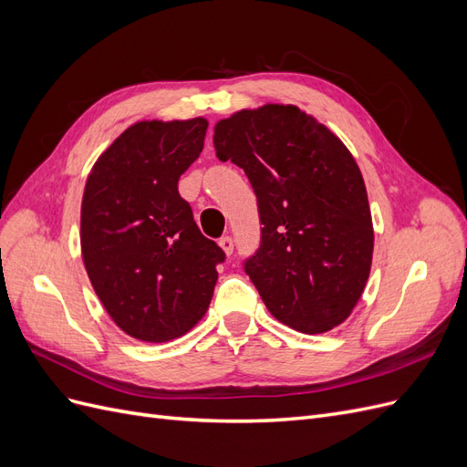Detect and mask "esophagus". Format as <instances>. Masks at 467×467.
<instances>
[{
	"label": "esophagus",
	"instance_id": "34e87169",
	"mask_svg": "<svg viewBox=\"0 0 467 467\" xmlns=\"http://www.w3.org/2000/svg\"><path fill=\"white\" fill-rule=\"evenodd\" d=\"M220 247L225 251V255H232V253H234V239H232V235L220 237Z\"/></svg>",
	"mask_w": 467,
	"mask_h": 467
}]
</instances>
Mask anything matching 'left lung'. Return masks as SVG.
I'll return each mask as SVG.
<instances>
[{"label":"left lung","mask_w":467,"mask_h":467,"mask_svg":"<svg viewBox=\"0 0 467 467\" xmlns=\"http://www.w3.org/2000/svg\"><path fill=\"white\" fill-rule=\"evenodd\" d=\"M220 161L257 196L259 249L244 271L278 321L302 333L343 323L370 275L374 230L350 151L294 105L242 110L214 129Z\"/></svg>","instance_id":"1"}]
</instances>
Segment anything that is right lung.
I'll use <instances>...</instances> for the list:
<instances>
[{"instance_id":"1","label":"right lung","mask_w":467,"mask_h":467,"mask_svg":"<svg viewBox=\"0 0 467 467\" xmlns=\"http://www.w3.org/2000/svg\"><path fill=\"white\" fill-rule=\"evenodd\" d=\"M206 129L204 119L130 126L99 158L83 192L89 280L109 316L140 341H171L194 327L225 261L177 187L199 160Z\"/></svg>"}]
</instances>
